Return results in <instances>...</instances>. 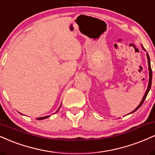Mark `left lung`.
<instances>
[{
  "label": "left lung",
  "instance_id": "left-lung-1",
  "mask_svg": "<svg viewBox=\"0 0 155 155\" xmlns=\"http://www.w3.org/2000/svg\"><path fill=\"white\" fill-rule=\"evenodd\" d=\"M147 59H148V65H149V84H148V87H147V91H146V93H145V95H144V96H143V99H142V101H140V104L138 105V107H137L136 109L134 110V111H133L132 112H131V113H133V112H135L136 111H137V110L138 109V108H139L140 106H141V105L143 104V103L144 102V101H145V99H146V97H147V95H148V92H149V90H150V88H151V85H152V68H151V65H150V59H149V54H148V53H147Z\"/></svg>",
  "mask_w": 155,
  "mask_h": 155
}]
</instances>
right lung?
Instances as JSON below:
<instances>
[{
	"label": "right lung",
	"mask_w": 155,
	"mask_h": 155,
	"mask_svg": "<svg viewBox=\"0 0 155 155\" xmlns=\"http://www.w3.org/2000/svg\"><path fill=\"white\" fill-rule=\"evenodd\" d=\"M60 108H58V110L60 109ZM48 117H49V116H46V117H40V118H37V120H44V119H47V118H48Z\"/></svg>",
	"instance_id": "obj_1"
}]
</instances>
